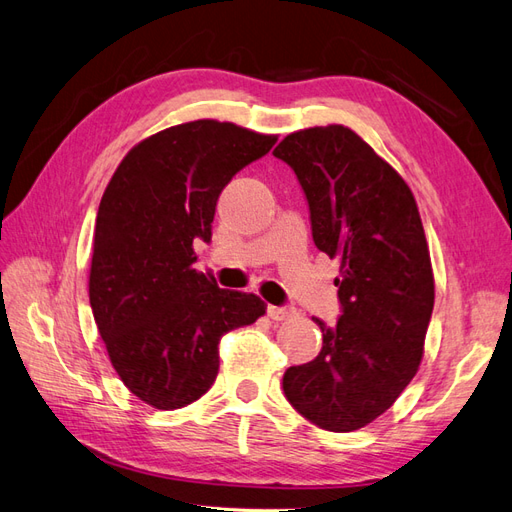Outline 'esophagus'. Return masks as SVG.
Here are the masks:
<instances>
[{
    "instance_id": "1",
    "label": "esophagus",
    "mask_w": 512,
    "mask_h": 512,
    "mask_svg": "<svg viewBox=\"0 0 512 512\" xmlns=\"http://www.w3.org/2000/svg\"><path fill=\"white\" fill-rule=\"evenodd\" d=\"M267 314H269L271 320L282 322V320H290L292 316H297V309H294V307H275V305H269Z\"/></svg>"
}]
</instances>
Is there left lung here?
Masks as SVG:
<instances>
[{"instance_id": "obj_1", "label": "left lung", "mask_w": 512, "mask_h": 512, "mask_svg": "<svg viewBox=\"0 0 512 512\" xmlns=\"http://www.w3.org/2000/svg\"><path fill=\"white\" fill-rule=\"evenodd\" d=\"M297 175L320 252L342 260V316L314 361L288 367L284 393L307 421L346 433L376 421L416 376L433 312V269L416 200L354 130L288 134L275 147Z\"/></svg>"}]
</instances>
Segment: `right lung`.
<instances>
[{
    "mask_svg": "<svg viewBox=\"0 0 512 512\" xmlns=\"http://www.w3.org/2000/svg\"><path fill=\"white\" fill-rule=\"evenodd\" d=\"M275 134L196 119L134 145L100 200L89 303L117 376L156 410L203 397L220 369V339L265 316L252 292L224 290L194 269L215 203Z\"/></svg>",
    "mask_w": 512,
    "mask_h": 512,
    "instance_id": "right-lung-1",
    "label": "right lung"
}]
</instances>
